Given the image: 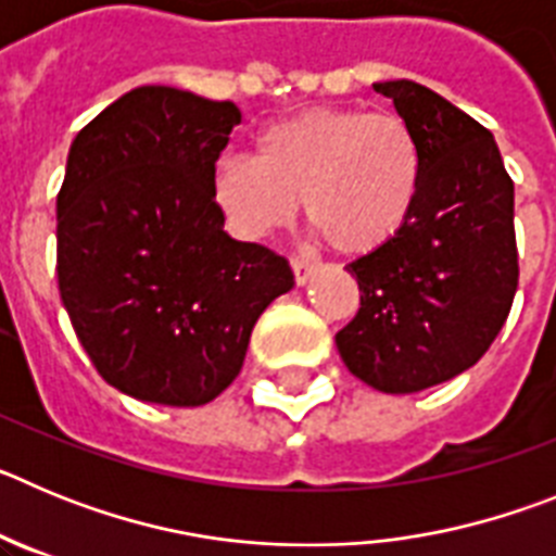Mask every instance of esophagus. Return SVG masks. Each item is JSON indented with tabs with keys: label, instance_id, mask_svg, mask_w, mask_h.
Here are the masks:
<instances>
[{
	"label": "esophagus",
	"instance_id": "obj_1",
	"mask_svg": "<svg viewBox=\"0 0 556 556\" xmlns=\"http://www.w3.org/2000/svg\"><path fill=\"white\" fill-rule=\"evenodd\" d=\"M292 273L298 287H306V283L312 281V275L317 273V264L306 262V258H292Z\"/></svg>",
	"mask_w": 556,
	"mask_h": 556
}]
</instances>
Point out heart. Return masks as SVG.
<instances>
[{"label":"heart","mask_w":556,"mask_h":556,"mask_svg":"<svg viewBox=\"0 0 556 556\" xmlns=\"http://www.w3.org/2000/svg\"><path fill=\"white\" fill-rule=\"evenodd\" d=\"M424 159L395 113L312 108L258 132L255 159L230 155L214 172V200L242 239L294 219L303 200L317 236L345 255L390 244L409 223Z\"/></svg>","instance_id":"b5f03b06"}]
</instances>
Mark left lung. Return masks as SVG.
I'll use <instances>...</instances> for the list:
<instances>
[{
	"label": "left lung",
	"mask_w": 556,
	"mask_h": 556,
	"mask_svg": "<svg viewBox=\"0 0 556 556\" xmlns=\"http://www.w3.org/2000/svg\"><path fill=\"white\" fill-rule=\"evenodd\" d=\"M415 132L424 175L409 223L348 264L362 306L337 333L348 370L390 395L429 390L473 367L518 289L515 186L493 132L431 88L372 83Z\"/></svg>",
	"instance_id": "1"
}]
</instances>
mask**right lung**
Listing matches in <instances>:
<instances>
[{
  "instance_id": "add662e5",
  "label": "right lung",
  "mask_w": 556,
  "mask_h": 556,
  "mask_svg": "<svg viewBox=\"0 0 556 556\" xmlns=\"http://www.w3.org/2000/svg\"><path fill=\"white\" fill-rule=\"evenodd\" d=\"M242 111L139 86L68 147L58 289L100 376L136 401L203 406L239 376L287 258L225 233L214 172Z\"/></svg>"
}]
</instances>
